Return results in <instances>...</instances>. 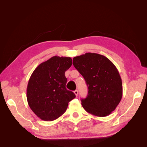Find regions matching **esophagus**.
I'll return each mask as SVG.
<instances>
[{
	"label": "esophagus",
	"instance_id": "esophagus-1",
	"mask_svg": "<svg viewBox=\"0 0 147 147\" xmlns=\"http://www.w3.org/2000/svg\"><path fill=\"white\" fill-rule=\"evenodd\" d=\"M74 94H75V96H78V90H75V91H74Z\"/></svg>",
	"mask_w": 147,
	"mask_h": 147
}]
</instances>
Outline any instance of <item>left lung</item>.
Here are the masks:
<instances>
[{
	"label": "left lung",
	"mask_w": 147,
	"mask_h": 147,
	"mask_svg": "<svg viewBox=\"0 0 147 147\" xmlns=\"http://www.w3.org/2000/svg\"><path fill=\"white\" fill-rule=\"evenodd\" d=\"M73 64L88 88L87 97L81 100L83 109L96 117L108 116L123 96L121 78L116 67L107 57L92 53L74 57Z\"/></svg>",
	"instance_id": "8db88e82"
}]
</instances>
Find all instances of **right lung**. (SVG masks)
I'll return each mask as SVG.
<instances>
[{
	"label": "right lung",
	"mask_w": 147,
	"mask_h": 147,
	"mask_svg": "<svg viewBox=\"0 0 147 147\" xmlns=\"http://www.w3.org/2000/svg\"><path fill=\"white\" fill-rule=\"evenodd\" d=\"M72 64L69 57L53 56L41 63L31 75L27 87L30 109L44 121H53L64 114L75 97L66 89L65 72Z\"/></svg>",
	"instance_id": "obj_1"
}]
</instances>
